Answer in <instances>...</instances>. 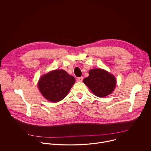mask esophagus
I'll use <instances>...</instances> for the list:
<instances>
[{
    "instance_id": "1",
    "label": "esophagus",
    "mask_w": 151,
    "mask_h": 151,
    "mask_svg": "<svg viewBox=\"0 0 151 151\" xmlns=\"http://www.w3.org/2000/svg\"><path fill=\"white\" fill-rule=\"evenodd\" d=\"M83 77H78V78H77V81H78V82H82V81H83Z\"/></svg>"
}]
</instances>
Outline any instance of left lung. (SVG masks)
Returning a JSON list of instances; mask_svg holds the SVG:
<instances>
[{
	"label": "left lung",
	"mask_w": 151,
	"mask_h": 151,
	"mask_svg": "<svg viewBox=\"0 0 151 151\" xmlns=\"http://www.w3.org/2000/svg\"><path fill=\"white\" fill-rule=\"evenodd\" d=\"M83 82L98 97H105L110 94L116 84L115 77L101 68L91 70L89 76L84 79Z\"/></svg>",
	"instance_id": "left-lung-1"
}]
</instances>
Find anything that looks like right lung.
I'll list each match as a JSON object with an SVG mask.
<instances>
[{
    "mask_svg": "<svg viewBox=\"0 0 151 151\" xmlns=\"http://www.w3.org/2000/svg\"><path fill=\"white\" fill-rule=\"evenodd\" d=\"M75 81L74 77L65 70H54L45 74L40 79L38 88L47 100L57 102L67 95Z\"/></svg>",
    "mask_w": 151,
    "mask_h": 151,
    "instance_id": "1",
    "label": "right lung"
}]
</instances>
